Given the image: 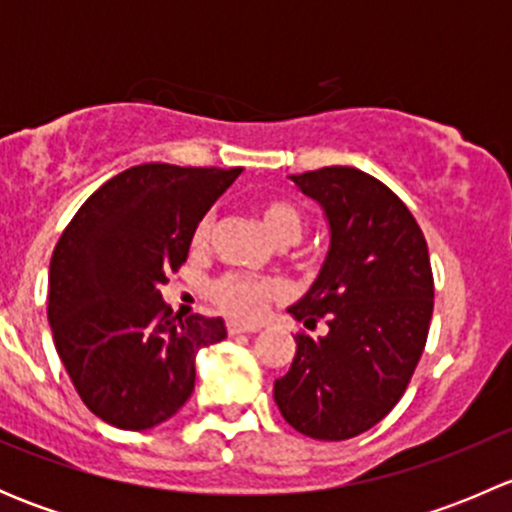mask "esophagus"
Returning a JSON list of instances; mask_svg holds the SVG:
<instances>
[{"label":"esophagus","mask_w":512,"mask_h":512,"mask_svg":"<svg viewBox=\"0 0 512 512\" xmlns=\"http://www.w3.org/2000/svg\"><path fill=\"white\" fill-rule=\"evenodd\" d=\"M257 332V327H247V324L240 322H227V334H252Z\"/></svg>","instance_id":"1"}]
</instances>
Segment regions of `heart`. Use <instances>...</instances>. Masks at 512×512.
Masks as SVG:
<instances>
[{
	"label": "heart",
	"mask_w": 512,
	"mask_h": 512,
	"mask_svg": "<svg viewBox=\"0 0 512 512\" xmlns=\"http://www.w3.org/2000/svg\"><path fill=\"white\" fill-rule=\"evenodd\" d=\"M260 213L262 225L265 230L275 237L277 242H294L299 240L304 230V218L299 213L297 205L289 200L270 198L260 203L257 208ZM210 232H213V215H203L195 225L193 237V250H205L210 242ZM210 297L213 302L223 309L225 314L235 319H257L265 312L267 304L280 294V287L270 280H257V277L245 275H223L218 280L210 282Z\"/></svg>",
	"instance_id": "obj_1"
}]
</instances>
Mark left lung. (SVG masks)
Segmentation results:
<instances>
[{
  "label": "left lung",
  "instance_id": "8db88e82",
  "mask_svg": "<svg viewBox=\"0 0 512 512\" xmlns=\"http://www.w3.org/2000/svg\"><path fill=\"white\" fill-rule=\"evenodd\" d=\"M289 178L329 223L327 260L289 314L307 327L327 319L329 332L294 337L275 401L294 431L344 441L389 414L414 376L433 314L431 260L411 210L374 175L332 165Z\"/></svg>",
  "mask_w": 512,
  "mask_h": 512
}]
</instances>
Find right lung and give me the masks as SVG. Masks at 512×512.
<instances>
[{
    "label": "right lung",
    "mask_w": 512,
    "mask_h": 512,
    "mask_svg": "<svg viewBox=\"0 0 512 512\" xmlns=\"http://www.w3.org/2000/svg\"><path fill=\"white\" fill-rule=\"evenodd\" d=\"M242 168L143 163L113 175L59 237L49 265L56 352L91 414L146 431L195 389V356L227 337L220 317L180 319L160 285Z\"/></svg>",
    "instance_id": "right-lung-1"
}]
</instances>
